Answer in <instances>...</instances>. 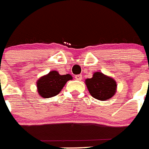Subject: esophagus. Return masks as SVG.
Listing matches in <instances>:
<instances>
[{"label":"esophagus","mask_w":149,"mask_h":149,"mask_svg":"<svg viewBox=\"0 0 149 149\" xmlns=\"http://www.w3.org/2000/svg\"><path fill=\"white\" fill-rule=\"evenodd\" d=\"M75 78L77 79V80H81L82 78V75L81 74H78V75H75Z\"/></svg>","instance_id":"1"}]
</instances>
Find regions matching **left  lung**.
Here are the masks:
<instances>
[{
    "mask_svg": "<svg viewBox=\"0 0 149 149\" xmlns=\"http://www.w3.org/2000/svg\"><path fill=\"white\" fill-rule=\"evenodd\" d=\"M85 84L89 93L100 101H106L113 97L116 92L117 84L112 78L101 72H95L91 78H87Z\"/></svg>",
    "mask_w": 149,
    "mask_h": 149,
    "instance_id": "left-lung-1",
    "label": "left lung"
}]
</instances>
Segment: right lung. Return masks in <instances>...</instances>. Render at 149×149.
Returning <instances> with one entry per match:
<instances>
[{"mask_svg":"<svg viewBox=\"0 0 149 149\" xmlns=\"http://www.w3.org/2000/svg\"><path fill=\"white\" fill-rule=\"evenodd\" d=\"M71 79L72 77L69 74L61 75L57 71H50L37 81L38 92L45 98L54 97L59 94L68 81Z\"/></svg>","mask_w":149,"mask_h":149,"instance_id":"right-lung-1","label":"right lung"}]
</instances>
